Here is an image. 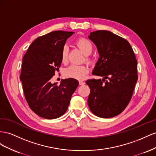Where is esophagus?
<instances>
[{
    "label": "esophagus",
    "mask_w": 156,
    "mask_h": 156,
    "mask_svg": "<svg viewBox=\"0 0 156 156\" xmlns=\"http://www.w3.org/2000/svg\"><path fill=\"white\" fill-rule=\"evenodd\" d=\"M79 84L80 86H83L85 84V82H83L82 80H79Z\"/></svg>",
    "instance_id": "34e87169"
}]
</instances>
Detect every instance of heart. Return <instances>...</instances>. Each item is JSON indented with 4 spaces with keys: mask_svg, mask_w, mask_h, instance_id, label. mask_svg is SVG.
Here are the masks:
<instances>
[{
    "mask_svg": "<svg viewBox=\"0 0 156 156\" xmlns=\"http://www.w3.org/2000/svg\"><path fill=\"white\" fill-rule=\"evenodd\" d=\"M76 45L86 56V61L88 63H91L93 59L88 55L91 54L93 49L91 42L86 38H80L76 41ZM68 54L69 48L67 46H64L62 48L61 55V59L63 63L65 64L68 62ZM88 72L89 67L86 65H72L65 70L64 74L66 77L75 79H82L85 76Z\"/></svg>",
    "mask_w": 156,
    "mask_h": 156,
    "instance_id": "b5f03b06",
    "label": "heart"
}]
</instances>
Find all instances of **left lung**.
Masks as SVG:
<instances>
[{
	"label": "left lung",
	"instance_id": "1",
	"mask_svg": "<svg viewBox=\"0 0 156 156\" xmlns=\"http://www.w3.org/2000/svg\"><path fill=\"white\" fill-rule=\"evenodd\" d=\"M88 37L99 53L92 74L103 77L86 82L90 88L89 108L98 117L116 116L130 102L137 82L135 55L127 41L110 31H94Z\"/></svg>",
	"mask_w": 156,
	"mask_h": 156
}]
</instances>
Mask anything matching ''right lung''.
<instances>
[{
	"mask_svg": "<svg viewBox=\"0 0 156 156\" xmlns=\"http://www.w3.org/2000/svg\"><path fill=\"white\" fill-rule=\"evenodd\" d=\"M74 32L55 30L37 38L29 47L21 64L20 80L30 109L45 119L59 118L67 110L77 80H62L59 86L51 79L61 64V51Z\"/></svg>",
	"mask_w": 156,
	"mask_h": 156,
	"instance_id": "obj_1",
	"label": "right lung"
}]
</instances>
